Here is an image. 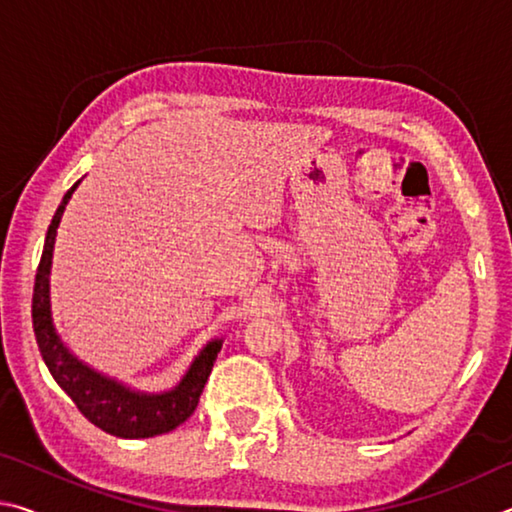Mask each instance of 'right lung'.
I'll list each match as a JSON object with an SVG mask.
<instances>
[{
    "label": "right lung",
    "mask_w": 512,
    "mask_h": 512,
    "mask_svg": "<svg viewBox=\"0 0 512 512\" xmlns=\"http://www.w3.org/2000/svg\"><path fill=\"white\" fill-rule=\"evenodd\" d=\"M79 185L81 180L72 185V189L60 201L54 219H51L36 273L31 314L40 354L45 359V366L49 368L51 377L72 397V402L79 406V411L92 424H97L99 429L110 433V436L153 438L160 436V433H169L194 413L198 406V397H201L205 388V381L212 372L216 354L221 352L223 339L207 341L205 348L194 357L192 366L187 368L183 379L173 388H169V391L162 393H146L137 391L133 386H126L124 381L94 370L67 348L54 325V316H51L49 275L58 225L60 219H63L69 198H72Z\"/></svg>",
    "instance_id": "obj_1"
}]
</instances>
